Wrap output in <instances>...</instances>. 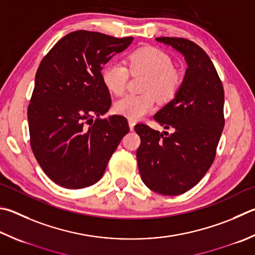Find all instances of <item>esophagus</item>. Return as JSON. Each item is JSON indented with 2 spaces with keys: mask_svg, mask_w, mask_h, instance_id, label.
<instances>
[{
  "mask_svg": "<svg viewBox=\"0 0 255 255\" xmlns=\"http://www.w3.org/2000/svg\"><path fill=\"white\" fill-rule=\"evenodd\" d=\"M128 124H129V128H130V130H133V128H135V125L136 122L133 119H128Z\"/></svg>",
  "mask_w": 255,
  "mask_h": 255,
  "instance_id": "34e87169",
  "label": "esophagus"
}]
</instances>
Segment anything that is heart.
<instances>
[{"label": "heart", "instance_id": "1", "mask_svg": "<svg viewBox=\"0 0 255 255\" xmlns=\"http://www.w3.org/2000/svg\"><path fill=\"white\" fill-rule=\"evenodd\" d=\"M129 70L132 75L146 76L142 95H126L115 103V112L130 119H138L151 112L156 98L167 103L177 94L183 77L172 67L167 54L154 47H145L128 55ZM129 78L128 69L119 62H110L103 71V80L107 89L115 95H122Z\"/></svg>", "mask_w": 255, "mask_h": 255}]
</instances>
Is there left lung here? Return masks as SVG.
Instances as JSON below:
<instances>
[{
	"label": "left lung",
	"instance_id": "8db88e82",
	"mask_svg": "<svg viewBox=\"0 0 255 255\" xmlns=\"http://www.w3.org/2000/svg\"><path fill=\"white\" fill-rule=\"evenodd\" d=\"M182 53L187 69L173 100L154 116L172 133L138 124V169L143 184L175 196L195 186L210 169L224 128V90L214 64L196 43L183 38H156Z\"/></svg>",
	"mask_w": 255,
	"mask_h": 255
}]
</instances>
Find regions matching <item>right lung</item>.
Segmentation results:
<instances>
[{
    "label": "right lung",
    "instance_id": "right-lung-1",
    "mask_svg": "<svg viewBox=\"0 0 255 255\" xmlns=\"http://www.w3.org/2000/svg\"><path fill=\"white\" fill-rule=\"evenodd\" d=\"M132 40L75 31L41 61L27 108L30 142L41 168L59 186L79 189L96 184L129 131L124 116L99 117L112 106L103 67Z\"/></svg>",
    "mask_w": 255,
    "mask_h": 255
}]
</instances>
